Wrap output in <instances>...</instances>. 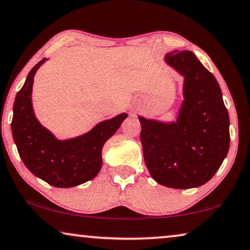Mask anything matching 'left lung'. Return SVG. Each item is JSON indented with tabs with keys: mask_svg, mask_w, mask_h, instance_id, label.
<instances>
[{
	"mask_svg": "<svg viewBox=\"0 0 250 250\" xmlns=\"http://www.w3.org/2000/svg\"><path fill=\"white\" fill-rule=\"evenodd\" d=\"M166 61L185 77V101L176 124L139 117L145 162L158 184L199 187L211 179L228 153V111L215 77L192 52L172 51Z\"/></svg>",
	"mask_w": 250,
	"mask_h": 250,
	"instance_id": "left-lung-1",
	"label": "left lung"
}]
</instances>
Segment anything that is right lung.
<instances>
[{
  "label": "right lung",
  "instance_id": "add662e5",
  "mask_svg": "<svg viewBox=\"0 0 250 250\" xmlns=\"http://www.w3.org/2000/svg\"><path fill=\"white\" fill-rule=\"evenodd\" d=\"M45 58L30 71L24 84L15 97L12 134L26 168L58 188H70L93 179L102 166V146L116 133L125 113L97 125L75 139L60 141L43 128L34 116L31 94L33 78Z\"/></svg>",
  "mask_w": 250,
  "mask_h": 250
}]
</instances>
